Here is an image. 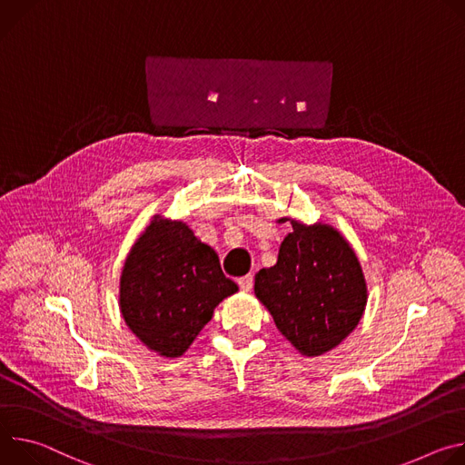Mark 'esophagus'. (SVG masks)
<instances>
[{
  "mask_svg": "<svg viewBox=\"0 0 465 465\" xmlns=\"http://www.w3.org/2000/svg\"><path fill=\"white\" fill-rule=\"evenodd\" d=\"M252 282H254V277L249 273V275H245V277H240L238 279V286L243 290V292H249L251 288H252Z\"/></svg>",
  "mask_w": 465,
  "mask_h": 465,
  "instance_id": "34e87169",
  "label": "esophagus"
}]
</instances>
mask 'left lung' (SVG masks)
Masks as SVG:
<instances>
[{"instance_id": "left-lung-1", "label": "left lung", "mask_w": 465, "mask_h": 465, "mask_svg": "<svg viewBox=\"0 0 465 465\" xmlns=\"http://www.w3.org/2000/svg\"><path fill=\"white\" fill-rule=\"evenodd\" d=\"M279 222H290L292 232L279 247L277 264L254 275V295L302 356H322L362 320L366 277L354 249L336 227L292 218Z\"/></svg>"}]
</instances>
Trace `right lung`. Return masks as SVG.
<instances>
[{"instance_id": "1", "label": "right lung", "mask_w": 465, "mask_h": 465, "mask_svg": "<svg viewBox=\"0 0 465 465\" xmlns=\"http://www.w3.org/2000/svg\"><path fill=\"white\" fill-rule=\"evenodd\" d=\"M236 292L214 247L184 222L154 214L127 252L118 302L125 325L149 351L179 358Z\"/></svg>"}]
</instances>
